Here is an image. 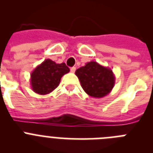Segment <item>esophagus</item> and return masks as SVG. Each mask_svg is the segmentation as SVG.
<instances>
[{
	"label": "esophagus",
	"instance_id": "esophagus-1",
	"mask_svg": "<svg viewBox=\"0 0 153 153\" xmlns=\"http://www.w3.org/2000/svg\"><path fill=\"white\" fill-rule=\"evenodd\" d=\"M76 71V67H73L70 68V72L71 73H75Z\"/></svg>",
	"mask_w": 153,
	"mask_h": 153
}]
</instances>
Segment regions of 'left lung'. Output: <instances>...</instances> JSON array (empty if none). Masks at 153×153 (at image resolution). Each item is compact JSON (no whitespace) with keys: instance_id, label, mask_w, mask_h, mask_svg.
<instances>
[{"instance_id":"obj_1","label":"left lung","mask_w":153,"mask_h":153,"mask_svg":"<svg viewBox=\"0 0 153 153\" xmlns=\"http://www.w3.org/2000/svg\"><path fill=\"white\" fill-rule=\"evenodd\" d=\"M81 86L89 96L102 98L108 95L115 85L113 70L95 61L86 63L84 67L76 70Z\"/></svg>"}]
</instances>
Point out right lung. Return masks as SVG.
I'll use <instances>...</instances> for the list:
<instances>
[{
    "label": "right lung",
    "instance_id": "right-lung-1",
    "mask_svg": "<svg viewBox=\"0 0 153 153\" xmlns=\"http://www.w3.org/2000/svg\"><path fill=\"white\" fill-rule=\"evenodd\" d=\"M69 72L70 69L64 63H56L47 59L30 74L31 88L40 95L48 94L59 86L62 76Z\"/></svg>",
    "mask_w": 153,
    "mask_h": 153
}]
</instances>
